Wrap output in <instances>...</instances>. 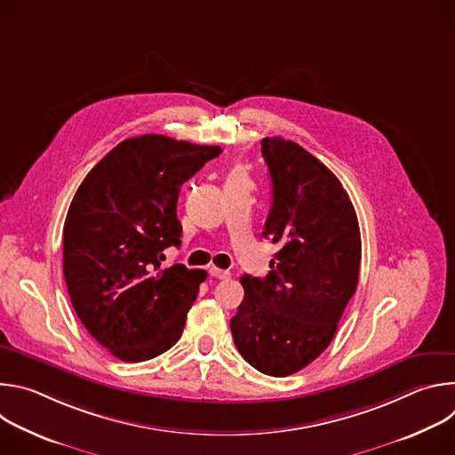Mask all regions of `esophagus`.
Here are the masks:
<instances>
[{
  "instance_id": "1",
  "label": "esophagus",
  "mask_w": 455,
  "mask_h": 455,
  "mask_svg": "<svg viewBox=\"0 0 455 455\" xmlns=\"http://www.w3.org/2000/svg\"><path fill=\"white\" fill-rule=\"evenodd\" d=\"M209 274L216 279H228L230 277V272L228 270H221V268H216V267H211L209 268Z\"/></svg>"
}]
</instances>
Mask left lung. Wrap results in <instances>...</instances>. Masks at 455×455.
<instances>
[{
  "label": "left lung",
  "mask_w": 455,
  "mask_h": 455,
  "mask_svg": "<svg viewBox=\"0 0 455 455\" xmlns=\"http://www.w3.org/2000/svg\"><path fill=\"white\" fill-rule=\"evenodd\" d=\"M272 209L263 235L279 244L265 279L243 275L234 344L257 371L288 376L320 356L356 291L362 241L349 194L304 148L263 139Z\"/></svg>",
  "instance_id": "8db88e82"
}]
</instances>
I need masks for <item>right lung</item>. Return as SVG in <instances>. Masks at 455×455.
Listing matches in <instances>:
<instances>
[{"label": "right lung", "mask_w": 455, "mask_h": 455, "mask_svg": "<svg viewBox=\"0 0 455 455\" xmlns=\"http://www.w3.org/2000/svg\"><path fill=\"white\" fill-rule=\"evenodd\" d=\"M218 146L164 135L120 142L83 180L62 228V272L88 333L124 362L151 360L181 337L205 270L172 265L180 187Z\"/></svg>", "instance_id": "1"}]
</instances>
